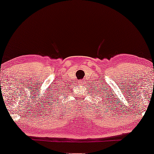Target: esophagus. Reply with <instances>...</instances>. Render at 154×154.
Returning a JSON list of instances; mask_svg holds the SVG:
<instances>
[{
  "label": "esophagus",
  "instance_id": "esophagus-1",
  "mask_svg": "<svg viewBox=\"0 0 154 154\" xmlns=\"http://www.w3.org/2000/svg\"><path fill=\"white\" fill-rule=\"evenodd\" d=\"M84 81H85V80L83 79V80H81V81H79V84H81V85H83V84L85 83H84Z\"/></svg>",
  "mask_w": 154,
  "mask_h": 154
}]
</instances>
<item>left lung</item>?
<instances>
[{
    "mask_svg": "<svg viewBox=\"0 0 154 154\" xmlns=\"http://www.w3.org/2000/svg\"><path fill=\"white\" fill-rule=\"evenodd\" d=\"M94 91H95V90H94ZM97 91H98V90H97ZM101 94H102V93H101Z\"/></svg>",
    "mask_w": 154,
    "mask_h": 154,
    "instance_id": "obj_1",
    "label": "left lung"
}]
</instances>
